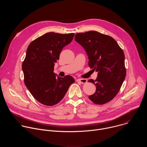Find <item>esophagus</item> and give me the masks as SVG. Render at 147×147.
I'll return each instance as SVG.
<instances>
[{"mask_svg": "<svg viewBox=\"0 0 147 147\" xmlns=\"http://www.w3.org/2000/svg\"><path fill=\"white\" fill-rule=\"evenodd\" d=\"M77 81L78 82H80L82 84H85L87 82V80L85 79V78H78V79H77Z\"/></svg>", "mask_w": 147, "mask_h": 147, "instance_id": "obj_1", "label": "esophagus"}]
</instances>
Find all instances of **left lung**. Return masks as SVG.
<instances>
[{
    "label": "left lung",
    "instance_id": "left-lung-1",
    "mask_svg": "<svg viewBox=\"0 0 147 147\" xmlns=\"http://www.w3.org/2000/svg\"><path fill=\"white\" fill-rule=\"evenodd\" d=\"M74 40L86 51L90 67L98 72L95 80L88 81L96 86L89 99L96 105L109 102L119 92L126 75L122 49L112 37L95 31L77 33Z\"/></svg>",
    "mask_w": 147,
    "mask_h": 147
}]
</instances>
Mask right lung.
I'll list each match as a JSON object with an SVG mask.
<instances>
[{"label": "right lung", "instance_id": "add662e5", "mask_svg": "<svg viewBox=\"0 0 147 147\" xmlns=\"http://www.w3.org/2000/svg\"><path fill=\"white\" fill-rule=\"evenodd\" d=\"M74 36V33L48 32L34 40L27 48L22 63L24 84L35 99L44 105L59 103L75 81L71 76L57 77L53 72L62 49Z\"/></svg>", "mask_w": 147, "mask_h": 147}]
</instances>
